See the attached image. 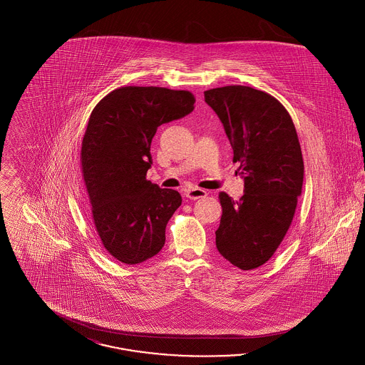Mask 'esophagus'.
<instances>
[{"mask_svg":"<svg viewBox=\"0 0 365 365\" xmlns=\"http://www.w3.org/2000/svg\"><path fill=\"white\" fill-rule=\"evenodd\" d=\"M185 195H186L189 200H198V198L207 197V191L204 190V189H200V187H192V189L186 190Z\"/></svg>","mask_w":365,"mask_h":365,"instance_id":"34e87169","label":"esophagus"}]
</instances>
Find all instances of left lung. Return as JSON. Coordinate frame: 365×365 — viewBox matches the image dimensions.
Listing matches in <instances>:
<instances>
[{"mask_svg": "<svg viewBox=\"0 0 365 365\" xmlns=\"http://www.w3.org/2000/svg\"><path fill=\"white\" fill-rule=\"evenodd\" d=\"M205 103L223 123L234 158L240 163L245 194L234 201L219 192L222 205L216 246L243 271L269 260L294 217L304 182V160L287 109L249 86L207 90Z\"/></svg>", "mask_w": 365, "mask_h": 365, "instance_id": "8db88e82", "label": "left lung"}]
</instances>
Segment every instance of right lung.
<instances>
[{
  "label": "right lung",
  "instance_id": "1",
  "mask_svg": "<svg viewBox=\"0 0 365 365\" xmlns=\"http://www.w3.org/2000/svg\"><path fill=\"white\" fill-rule=\"evenodd\" d=\"M187 90L119 87L94 106L82 140L81 164L93 222L106 252L124 264L157 255L182 197L146 179L157 127L189 115Z\"/></svg>",
  "mask_w": 365,
  "mask_h": 365
}]
</instances>
